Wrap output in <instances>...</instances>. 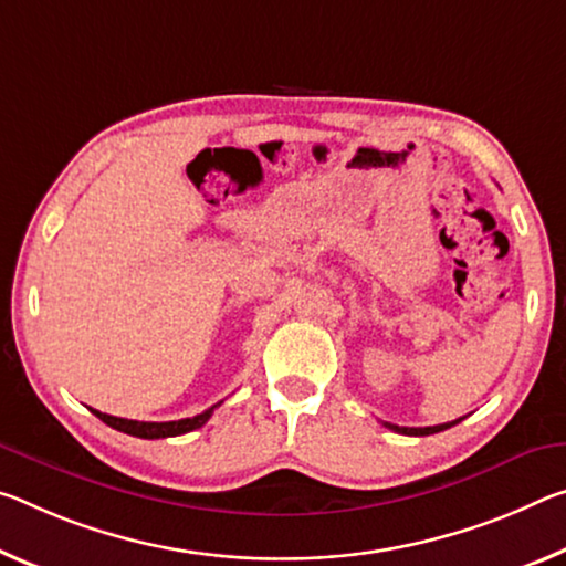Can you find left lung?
Listing matches in <instances>:
<instances>
[{"instance_id":"1","label":"left lung","mask_w":566,"mask_h":566,"mask_svg":"<svg viewBox=\"0 0 566 566\" xmlns=\"http://www.w3.org/2000/svg\"><path fill=\"white\" fill-rule=\"evenodd\" d=\"M461 420H463V418H459V420H453V423H441V426H428V428H400V426L385 423V428L396 430V433H402V436H433V433H441V430H446V428H451V426H455V423H461Z\"/></svg>"}]
</instances>
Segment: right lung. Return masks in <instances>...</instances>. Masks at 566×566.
<instances>
[{
	"instance_id": "add662e5",
	"label": "right lung",
	"mask_w": 566,
	"mask_h": 566,
	"mask_svg": "<svg viewBox=\"0 0 566 566\" xmlns=\"http://www.w3.org/2000/svg\"><path fill=\"white\" fill-rule=\"evenodd\" d=\"M221 402H217L213 408H219ZM213 408L199 412V416L193 418H181V420H168V423H146V420H128V418H115V416H107V412L101 410H93L97 418L103 420L115 430H120V433H128V436H136V438H148V441H154V438H174V436H184V433H191V430L201 428L206 420L211 418Z\"/></svg>"
}]
</instances>
